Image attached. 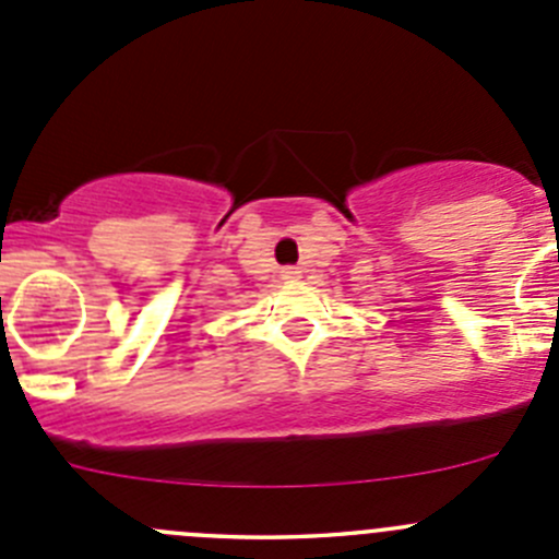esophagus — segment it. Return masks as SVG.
Segmentation results:
<instances>
[{
  "instance_id": "obj_1",
  "label": "esophagus",
  "mask_w": 559,
  "mask_h": 559,
  "mask_svg": "<svg viewBox=\"0 0 559 559\" xmlns=\"http://www.w3.org/2000/svg\"><path fill=\"white\" fill-rule=\"evenodd\" d=\"M284 278H300V270H297V267H286L284 270Z\"/></svg>"
}]
</instances>
